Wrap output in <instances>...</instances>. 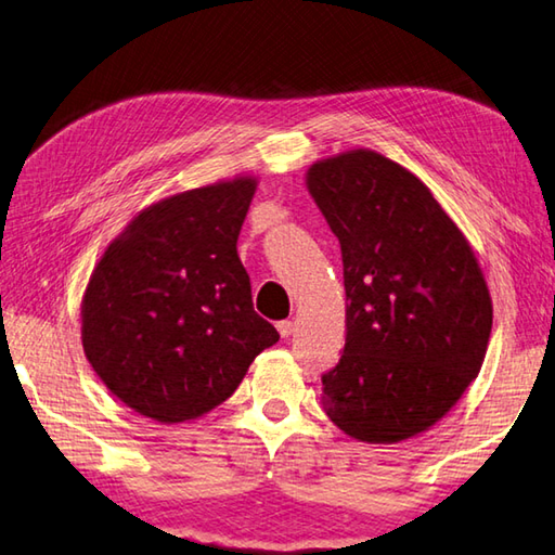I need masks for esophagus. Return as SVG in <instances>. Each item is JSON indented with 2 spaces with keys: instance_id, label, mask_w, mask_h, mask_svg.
<instances>
[{
  "instance_id": "obj_1",
  "label": "esophagus",
  "mask_w": 555,
  "mask_h": 555,
  "mask_svg": "<svg viewBox=\"0 0 555 555\" xmlns=\"http://www.w3.org/2000/svg\"><path fill=\"white\" fill-rule=\"evenodd\" d=\"M278 331H280L282 338H289L292 333H295V323H292V321H280L278 323Z\"/></svg>"
}]
</instances>
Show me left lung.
Returning <instances> with one entry per match:
<instances>
[{
	"label": "left lung",
	"instance_id": "8db88e82",
	"mask_svg": "<svg viewBox=\"0 0 555 555\" xmlns=\"http://www.w3.org/2000/svg\"><path fill=\"white\" fill-rule=\"evenodd\" d=\"M338 236L345 348L323 411L345 435L393 444L442 421L486 360L493 301L472 244L415 173L374 150L307 169Z\"/></svg>",
	"mask_w": 555,
	"mask_h": 555
}]
</instances>
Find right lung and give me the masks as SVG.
I'll return each instance as SVG.
<instances>
[{
    "label": "right lung",
    "instance_id": "right-lung-1",
    "mask_svg": "<svg viewBox=\"0 0 555 555\" xmlns=\"http://www.w3.org/2000/svg\"><path fill=\"white\" fill-rule=\"evenodd\" d=\"M258 179L238 173L162 197L103 250L81 297V345L106 389L156 423L210 413L278 343L236 238Z\"/></svg>",
    "mask_w": 555,
    "mask_h": 555
}]
</instances>
